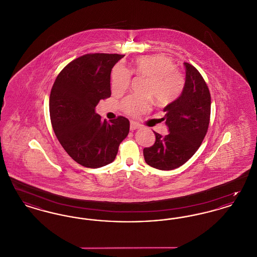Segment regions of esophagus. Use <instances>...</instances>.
Returning <instances> with one entry per match:
<instances>
[{
	"mask_svg": "<svg viewBox=\"0 0 257 257\" xmlns=\"http://www.w3.org/2000/svg\"><path fill=\"white\" fill-rule=\"evenodd\" d=\"M139 128H140V124H138V123L135 122V121H131V123H130V130L131 131H134V130L139 129Z\"/></svg>",
	"mask_w": 257,
	"mask_h": 257,
	"instance_id": "1",
	"label": "esophagus"
}]
</instances>
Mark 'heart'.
<instances>
[{
  "label": "heart",
  "instance_id": "obj_1",
  "mask_svg": "<svg viewBox=\"0 0 257 257\" xmlns=\"http://www.w3.org/2000/svg\"><path fill=\"white\" fill-rule=\"evenodd\" d=\"M136 73L149 79L147 96H152L160 105H167L179 97L183 91L185 80L182 74L176 70L173 61L164 55H152L139 58L135 61ZM131 71L117 64L110 75V88L115 94L124 92L130 85ZM123 110L130 115H138L148 110L150 102L147 99L135 95L127 96L121 103Z\"/></svg>",
  "mask_w": 257,
  "mask_h": 257
}]
</instances>
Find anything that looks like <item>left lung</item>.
I'll use <instances>...</instances> for the list:
<instances>
[{"mask_svg":"<svg viewBox=\"0 0 257 257\" xmlns=\"http://www.w3.org/2000/svg\"><path fill=\"white\" fill-rule=\"evenodd\" d=\"M185 86L181 95L164 108L169 134L154 132L152 147L144 149V156L152 168L161 171L177 169L199 148L207 133L211 112V96L207 85L192 64L184 62Z\"/></svg>","mask_w":257,"mask_h":257,"instance_id":"left-lung-1","label":"left lung"}]
</instances>
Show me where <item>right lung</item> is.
Listing matches in <instances>:
<instances>
[{"label": "right lung", "instance_id": "1", "mask_svg": "<svg viewBox=\"0 0 257 257\" xmlns=\"http://www.w3.org/2000/svg\"><path fill=\"white\" fill-rule=\"evenodd\" d=\"M118 54H87L68 63L50 94V118L61 147L78 164L97 169L115 159L128 136L126 117L102 120L95 107L110 96V72L122 59Z\"/></svg>", "mask_w": 257, "mask_h": 257}]
</instances>
